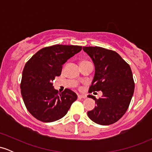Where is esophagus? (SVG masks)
Listing matches in <instances>:
<instances>
[{
	"label": "esophagus",
	"mask_w": 152,
	"mask_h": 152,
	"mask_svg": "<svg viewBox=\"0 0 152 152\" xmlns=\"http://www.w3.org/2000/svg\"><path fill=\"white\" fill-rule=\"evenodd\" d=\"M78 98H80V99H85L86 98V95H78Z\"/></svg>",
	"instance_id": "esophagus-1"
}]
</instances>
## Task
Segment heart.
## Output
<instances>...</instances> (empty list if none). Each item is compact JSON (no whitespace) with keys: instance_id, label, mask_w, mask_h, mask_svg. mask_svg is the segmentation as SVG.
Returning <instances> with one entry per match:
<instances>
[{"instance_id":"heart-1","label":"heart","mask_w":152,"mask_h":152,"mask_svg":"<svg viewBox=\"0 0 152 152\" xmlns=\"http://www.w3.org/2000/svg\"><path fill=\"white\" fill-rule=\"evenodd\" d=\"M85 61H81V62H85Z\"/></svg>"}]
</instances>
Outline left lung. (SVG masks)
I'll use <instances>...</instances> for the list:
<instances>
[{
	"label": "left lung",
	"instance_id": "8db88e82",
	"mask_svg": "<svg viewBox=\"0 0 152 152\" xmlns=\"http://www.w3.org/2000/svg\"><path fill=\"white\" fill-rule=\"evenodd\" d=\"M95 66V76L88 92L102 91L96 99V106L87 114L101 125H110L121 118L129 106L134 91V81L129 65L116 51L99 46L83 47Z\"/></svg>",
	"mask_w": 152,
	"mask_h": 152
}]
</instances>
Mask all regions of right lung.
Segmentation results:
<instances>
[{"label": "right lung", "instance_id": "1", "mask_svg": "<svg viewBox=\"0 0 152 152\" xmlns=\"http://www.w3.org/2000/svg\"><path fill=\"white\" fill-rule=\"evenodd\" d=\"M81 49L79 46L53 45L39 50L26 62L20 92L26 109L36 119L57 121L67 114L77 99L76 94L69 88L58 93L53 81L61 74L63 64Z\"/></svg>", "mask_w": 152, "mask_h": 152}]
</instances>
